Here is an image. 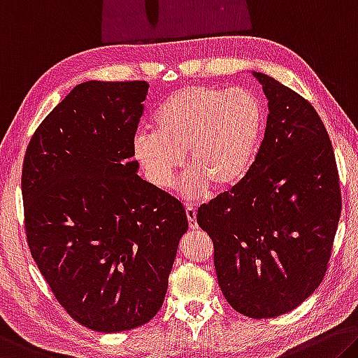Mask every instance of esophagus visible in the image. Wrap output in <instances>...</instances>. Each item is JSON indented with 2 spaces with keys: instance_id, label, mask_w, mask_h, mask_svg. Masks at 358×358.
<instances>
[{
  "instance_id": "1",
  "label": "esophagus",
  "mask_w": 358,
  "mask_h": 358,
  "mask_svg": "<svg viewBox=\"0 0 358 358\" xmlns=\"http://www.w3.org/2000/svg\"><path fill=\"white\" fill-rule=\"evenodd\" d=\"M186 217H188V223L191 229H197V220H196V208L191 206H186Z\"/></svg>"
}]
</instances>
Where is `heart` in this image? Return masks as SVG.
Listing matches in <instances>:
<instances>
[{
    "instance_id": "b5f03b06",
    "label": "heart",
    "mask_w": 358,
    "mask_h": 358,
    "mask_svg": "<svg viewBox=\"0 0 358 358\" xmlns=\"http://www.w3.org/2000/svg\"><path fill=\"white\" fill-rule=\"evenodd\" d=\"M155 132L138 130L132 155L145 178L157 189L172 186L188 157L191 169L177 189L186 199L234 188L247 177L261 134L264 113L259 100L242 89L186 86L173 90L152 115Z\"/></svg>"
}]
</instances>
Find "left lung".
I'll use <instances>...</instances> for the list:
<instances>
[{"label": "left lung", "instance_id": "left-lung-1", "mask_svg": "<svg viewBox=\"0 0 358 358\" xmlns=\"http://www.w3.org/2000/svg\"><path fill=\"white\" fill-rule=\"evenodd\" d=\"M268 100L263 143L247 177L197 210L215 271L239 314L271 319L306 301L325 277L341 196L328 134L301 95L252 71Z\"/></svg>", "mask_w": 358, "mask_h": 358}]
</instances>
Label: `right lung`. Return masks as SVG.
<instances>
[{"label": "right lung", "instance_id": "1", "mask_svg": "<svg viewBox=\"0 0 358 358\" xmlns=\"http://www.w3.org/2000/svg\"><path fill=\"white\" fill-rule=\"evenodd\" d=\"M148 87L78 84L36 129L22 170L31 257L68 314L100 333L157 314L188 231L183 203L137 173Z\"/></svg>", "mask_w": 358, "mask_h": 358}]
</instances>
